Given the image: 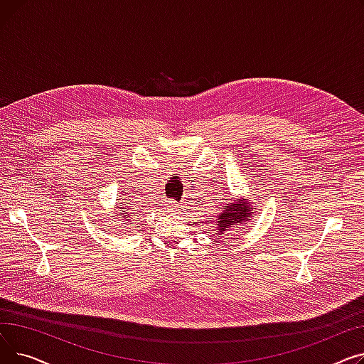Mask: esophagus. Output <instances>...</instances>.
I'll use <instances>...</instances> for the list:
<instances>
[{
	"label": "esophagus",
	"mask_w": 364,
	"mask_h": 364,
	"mask_svg": "<svg viewBox=\"0 0 364 364\" xmlns=\"http://www.w3.org/2000/svg\"><path fill=\"white\" fill-rule=\"evenodd\" d=\"M168 208H169V211H176V205H168Z\"/></svg>",
	"instance_id": "esophagus-1"
}]
</instances>
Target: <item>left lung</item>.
<instances>
[{
  "label": "left lung",
  "instance_id": "8db88e82",
  "mask_svg": "<svg viewBox=\"0 0 364 364\" xmlns=\"http://www.w3.org/2000/svg\"><path fill=\"white\" fill-rule=\"evenodd\" d=\"M251 202L246 199H239L221 208V213L217 215L218 233L223 236L232 230H239V225L245 224L252 215Z\"/></svg>",
  "mask_w": 364,
  "mask_h": 364
}]
</instances>
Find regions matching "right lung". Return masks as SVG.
Instances as JSON below:
<instances>
[{"mask_svg": "<svg viewBox=\"0 0 364 364\" xmlns=\"http://www.w3.org/2000/svg\"><path fill=\"white\" fill-rule=\"evenodd\" d=\"M129 209H131V208H127V206H124V205H119V206H118V211H117V217H118L119 220L125 221V223H127V221H132L131 218H132L134 215H132V213L129 211Z\"/></svg>", "mask_w": 364, "mask_h": 364, "instance_id": "1", "label": "right lung"}]
</instances>
